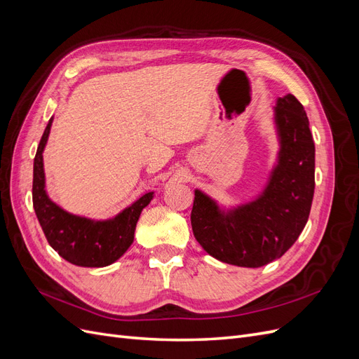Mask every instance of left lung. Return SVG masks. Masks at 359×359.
<instances>
[{
  "label": "left lung",
  "instance_id": "left-lung-1",
  "mask_svg": "<svg viewBox=\"0 0 359 359\" xmlns=\"http://www.w3.org/2000/svg\"><path fill=\"white\" fill-rule=\"evenodd\" d=\"M278 165L257 201L224 214L194 191L191 229L206 253L222 262L259 268L283 256L306 226L314 193V140L295 95L278 99Z\"/></svg>",
  "mask_w": 359,
  "mask_h": 359
}]
</instances>
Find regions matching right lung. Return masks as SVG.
Masks as SVG:
<instances>
[{"mask_svg": "<svg viewBox=\"0 0 359 359\" xmlns=\"http://www.w3.org/2000/svg\"><path fill=\"white\" fill-rule=\"evenodd\" d=\"M52 118L45 128L34 157L32 177V205L43 232L50 247L78 266L99 268L114 264L132 245L136 223L142 210L153 199V191L144 194L114 220L93 222L72 215L53 203L45 191V170H43V148L50 132Z\"/></svg>", "mask_w": 359, "mask_h": 359, "instance_id": "1", "label": "right lung"}]
</instances>
